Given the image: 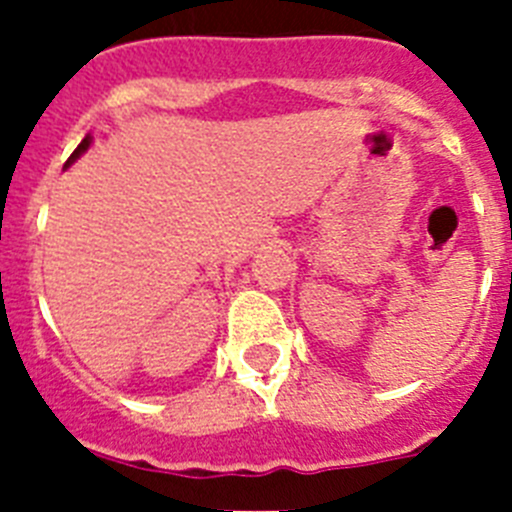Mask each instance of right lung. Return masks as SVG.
<instances>
[{
	"label": "right lung",
	"mask_w": 512,
	"mask_h": 512,
	"mask_svg": "<svg viewBox=\"0 0 512 512\" xmlns=\"http://www.w3.org/2000/svg\"><path fill=\"white\" fill-rule=\"evenodd\" d=\"M89 146H92V135H87V138L81 140L79 146H76V151L71 153V158H69V161H66V166H71V164H74V161H76V158L81 156V153H87V151H89Z\"/></svg>",
	"instance_id": "add662e5"
}]
</instances>
